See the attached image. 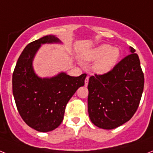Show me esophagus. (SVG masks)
Instances as JSON below:
<instances>
[{"label":"esophagus","instance_id":"obj_1","mask_svg":"<svg viewBox=\"0 0 153 153\" xmlns=\"http://www.w3.org/2000/svg\"><path fill=\"white\" fill-rule=\"evenodd\" d=\"M89 77L87 76L86 78H85V85L86 86V85H88V83H89Z\"/></svg>","mask_w":153,"mask_h":153}]
</instances>
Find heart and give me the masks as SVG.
<instances>
[{
    "mask_svg": "<svg viewBox=\"0 0 153 153\" xmlns=\"http://www.w3.org/2000/svg\"><path fill=\"white\" fill-rule=\"evenodd\" d=\"M120 56V52L117 48H112L109 45H101L89 51L85 55V59L90 61L97 60L94 70L98 74H105L114 68Z\"/></svg>",
    "mask_w": 153,
    "mask_h": 153,
    "instance_id": "b5f03b06",
    "label": "heart"
}]
</instances>
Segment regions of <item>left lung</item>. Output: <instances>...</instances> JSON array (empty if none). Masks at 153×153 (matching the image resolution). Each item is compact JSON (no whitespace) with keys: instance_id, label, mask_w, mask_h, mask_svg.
Returning a JSON list of instances; mask_svg holds the SVG:
<instances>
[{"instance_id":"1","label":"left lung","mask_w":153,"mask_h":153,"mask_svg":"<svg viewBox=\"0 0 153 153\" xmlns=\"http://www.w3.org/2000/svg\"><path fill=\"white\" fill-rule=\"evenodd\" d=\"M130 47V54L108 72L89 78L88 112L92 123L111 130L131 119L143 93L145 78L138 55Z\"/></svg>"}]
</instances>
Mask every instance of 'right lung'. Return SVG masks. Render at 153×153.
I'll use <instances>...</instances> for the list:
<instances>
[{
  "label": "right lung",
  "instance_id": "obj_1",
  "mask_svg": "<svg viewBox=\"0 0 153 153\" xmlns=\"http://www.w3.org/2000/svg\"><path fill=\"white\" fill-rule=\"evenodd\" d=\"M55 36H45L27 45L21 53L12 74V92L23 121L34 130L48 132L55 130L64 120L66 105L80 86L86 74L71 77L60 73L51 79L38 78L32 61L42 44L57 42Z\"/></svg>",
  "mask_w": 153,
  "mask_h": 153
}]
</instances>
